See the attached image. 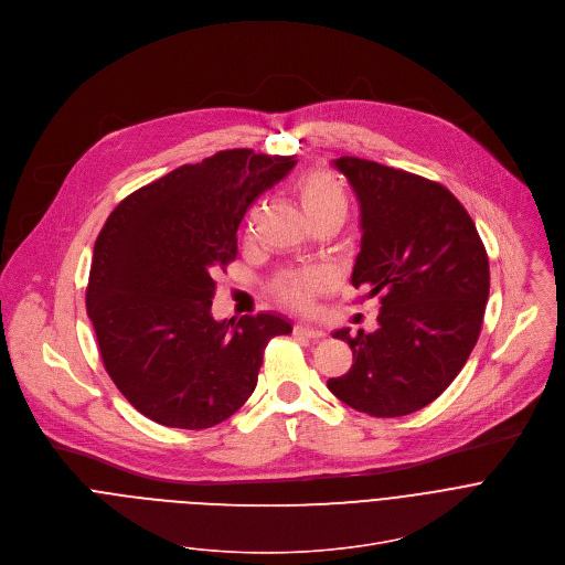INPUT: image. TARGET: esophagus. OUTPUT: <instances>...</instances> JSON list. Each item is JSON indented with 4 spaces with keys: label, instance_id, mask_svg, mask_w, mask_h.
Segmentation results:
<instances>
[{
    "label": "esophagus",
    "instance_id": "obj_1",
    "mask_svg": "<svg viewBox=\"0 0 565 565\" xmlns=\"http://www.w3.org/2000/svg\"><path fill=\"white\" fill-rule=\"evenodd\" d=\"M295 334H297V337L312 339V341L323 339V330H319V328H310V326H295Z\"/></svg>",
    "mask_w": 565,
    "mask_h": 565
}]
</instances>
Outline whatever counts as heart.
<instances>
[{
    "label": "heart",
    "mask_w": 565,
    "mask_h": 565,
    "mask_svg": "<svg viewBox=\"0 0 565 565\" xmlns=\"http://www.w3.org/2000/svg\"><path fill=\"white\" fill-rule=\"evenodd\" d=\"M297 200L312 222L319 224H337L341 226L350 213V195L345 184L337 173L328 169H310L295 184ZM328 284V275L319 268H303L288 273L275 286L277 297L295 308H303L310 299Z\"/></svg>",
    "instance_id": "1"
}]
</instances>
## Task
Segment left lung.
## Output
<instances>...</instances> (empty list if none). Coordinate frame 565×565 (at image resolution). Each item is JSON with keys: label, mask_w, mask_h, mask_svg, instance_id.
I'll list each match as a JSON object with an SVG mask.
<instances>
[{"label": "left lung", "mask_w": 565, "mask_h": 565, "mask_svg": "<svg viewBox=\"0 0 565 565\" xmlns=\"http://www.w3.org/2000/svg\"><path fill=\"white\" fill-rule=\"evenodd\" d=\"M334 167L361 204L352 286L379 295L381 312L374 332H334L354 363L328 390L374 418L407 416L454 383L478 343L491 288L487 248L440 182L354 156Z\"/></svg>", "instance_id": "1"}]
</instances>
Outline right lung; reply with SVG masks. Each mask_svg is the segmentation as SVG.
<instances>
[{"mask_svg":"<svg viewBox=\"0 0 565 565\" xmlns=\"http://www.w3.org/2000/svg\"><path fill=\"white\" fill-rule=\"evenodd\" d=\"M292 156L226 149L127 195L100 228L85 290L103 365L149 420L209 429L255 392L264 350L292 326L270 312L215 321V273L237 255L246 209Z\"/></svg>","mask_w":565,"mask_h":565,"instance_id":"obj_1","label":"right lung"}]
</instances>
